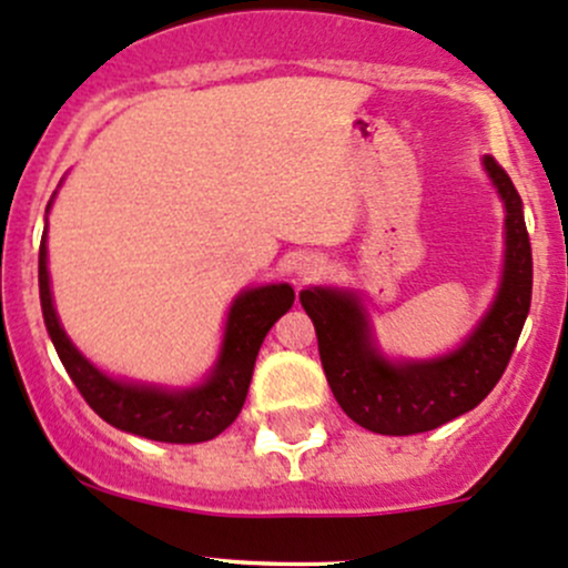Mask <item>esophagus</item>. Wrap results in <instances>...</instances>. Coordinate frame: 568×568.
I'll return each mask as SVG.
<instances>
[{
	"label": "esophagus",
	"instance_id": "obj_1",
	"mask_svg": "<svg viewBox=\"0 0 568 568\" xmlns=\"http://www.w3.org/2000/svg\"><path fill=\"white\" fill-rule=\"evenodd\" d=\"M297 273H301V278H317L320 273H325V260L323 256H306L301 267H297Z\"/></svg>",
	"mask_w": 568,
	"mask_h": 568
}]
</instances>
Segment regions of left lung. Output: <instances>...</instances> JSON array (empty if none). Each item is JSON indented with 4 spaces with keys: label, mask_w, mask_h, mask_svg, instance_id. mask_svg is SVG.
Returning a JSON list of instances; mask_svg holds the SVG:
<instances>
[{
    "label": "left lung",
    "mask_w": 568,
    "mask_h": 568,
    "mask_svg": "<svg viewBox=\"0 0 568 568\" xmlns=\"http://www.w3.org/2000/svg\"><path fill=\"white\" fill-rule=\"evenodd\" d=\"M506 202V271L493 308L459 349L424 364H388L374 349L364 312L347 292H301L317 331L320 361L342 410L377 435H418L437 429L487 399L511 361L534 292V256L523 199L506 169L484 158Z\"/></svg>",
    "instance_id": "left-lung-1"
}]
</instances>
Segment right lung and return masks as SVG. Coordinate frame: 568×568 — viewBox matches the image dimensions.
<instances>
[{
  "label": "right lung",
  "mask_w": 568,
  "mask_h": 568,
  "mask_svg": "<svg viewBox=\"0 0 568 568\" xmlns=\"http://www.w3.org/2000/svg\"><path fill=\"white\" fill-rule=\"evenodd\" d=\"M38 282L49 336L87 405L116 429L158 443L213 440L241 415L262 338L295 303V292L290 284L256 286V290L243 292L230 308L224 347L207 383L191 390H161L106 377L70 344L51 303L45 241L40 243Z\"/></svg>",
  "instance_id": "1"
}]
</instances>
